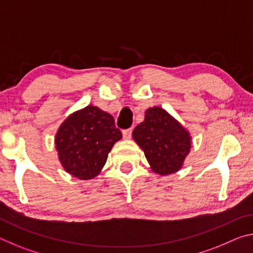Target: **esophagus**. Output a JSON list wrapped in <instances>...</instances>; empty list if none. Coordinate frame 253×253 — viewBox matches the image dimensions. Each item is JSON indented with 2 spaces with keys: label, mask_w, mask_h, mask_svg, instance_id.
<instances>
[{
  "label": "esophagus",
  "mask_w": 253,
  "mask_h": 253,
  "mask_svg": "<svg viewBox=\"0 0 253 253\" xmlns=\"http://www.w3.org/2000/svg\"><path fill=\"white\" fill-rule=\"evenodd\" d=\"M131 128H129V129H124L123 130V137L124 139H130L131 138Z\"/></svg>",
  "instance_id": "esophagus-1"
}]
</instances>
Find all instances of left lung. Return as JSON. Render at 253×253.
<instances>
[{"mask_svg":"<svg viewBox=\"0 0 253 253\" xmlns=\"http://www.w3.org/2000/svg\"><path fill=\"white\" fill-rule=\"evenodd\" d=\"M132 138L144 151L153 172L160 175L181 169L192 144L188 130L156 106L145 111L144 122L135 127Z\"/></svg>","mask_w":253,"mask_h":253,"instance_id":"1","label":"left lung"}]
</instances>
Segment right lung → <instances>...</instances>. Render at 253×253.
<instances>
[{
    "mask_svg": "<svg viewBox=\"0 0 253 253\" xmlns=\"http://www.w3.org/2000/svg\"><path fill=\"white\" fill-rule=\"evenodd\" d=\"M122 138L110 114L89 105L75 111L61 124L54 143L59 161L67 173L91 179L106 164L114 144Z\"/></svg>",
    "mask_w": 253,
    "mask_h": 253,
    "instance_id": "obj_1",
    "label": "right lung"
}]
</instances>
